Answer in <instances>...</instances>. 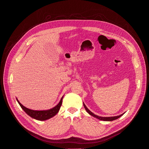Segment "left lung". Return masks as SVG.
<instances>
[{
    "mask_svg": "<svg viewBox=\"0 0 149 149\" xmlns=\"http://www.w3.org/2000/svg\"><path fill=\"white\" fill-rule=\"evenodd\" d=\"M83 106H84V107H85V109H86V111L90 114V115H91V116H93V117H95V118H96L97 119H99V120H103V121H113V120H116V119H118V118H119L120 117H121V116L124 114V113H123V114H120V115H119V116H114V117H101V116H97V115H95V114H94L93 113H92L91 111L89 109L86 107V105H85V103H83Z\"/></svg>",
    "mask_w": 149,
    "mask_h": 149,
    "instance_id": "8db88e82",
    "label": "left lung"
}]
</instances>
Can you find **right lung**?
Wrapping results in <instances>:
<instances>
[{
  "label": "right lung",
  "instance_id": "add662e5",
  "mask_svg": "<svg viewBox=\"0 0 149 149\" xmlns=\"http://www.w3.org/2000/svg\"><path fill=\"white\" fill-rule=\"evenodd\" d=\"M63 97L61 99L60 102L58 103L56 106L54 107L53 108H51L50 109H48V110H42V111H36V110H32V109H29L26 107H25L23 106L21 103L19 102V100L16 99L17 102L19 103V105L21 106V107L23 109V110L29 116H30V117L32 118L38 120H47L51 118L54 117V116H55L58 113L60 107L62 105V100H63Z\"/></svg>",
  "mask_w": 149,
  "mask_h": 149
}]
</instances>
